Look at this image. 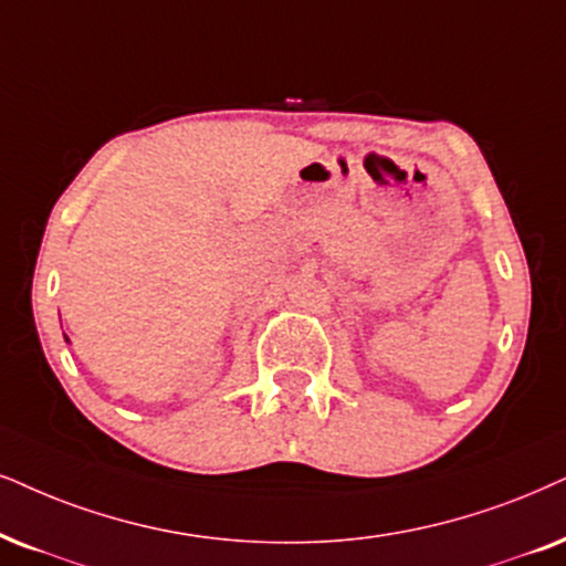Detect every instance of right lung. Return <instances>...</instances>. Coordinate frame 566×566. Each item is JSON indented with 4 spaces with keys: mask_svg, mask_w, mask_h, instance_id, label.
Segmentation results:
<instances>
[{
    "mask_svg": "<svg viewBox=\"0 0 566 566\" xmlns=\"http://www.w3.org/2000/svg\"><path fill=\"white\" fill-rule=\"evenodd\" d=\"M64 339H67V336H64Z\"/></svg>",
    "mask_w": 566,
    "mask_h": 566,
    "instance_id": "add662e5",
    "label": "right lung"
}]
</instances>
